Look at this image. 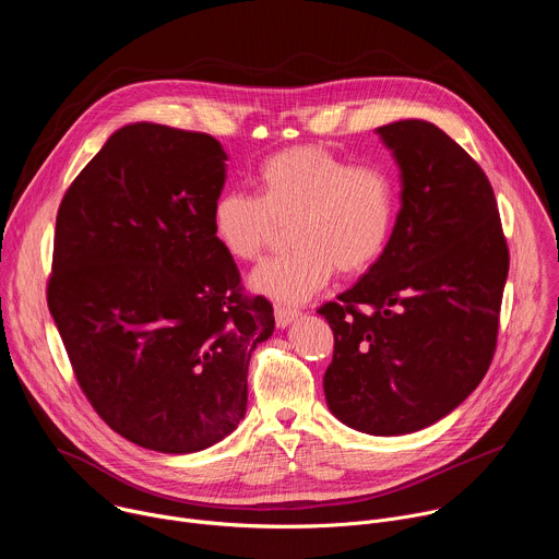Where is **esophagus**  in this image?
<instances>
[{
	"instance_id": "34e87169",
	"label": "esophagus",
	"mask_w": 559,
	"mask_h": 559,
	"mask_svg": "<svg viewBox=\"0 0 559 559\" xmlns=\"http://www.w3.org/2000/svg\"><path fill=\"white\" fill-rule=\"evenodd\" d=\"M274 316H276V325L283 330V328H287L292 321H296V318H298V309H296V307H287V305H276Z\"/></svg>"
}]
</instances>
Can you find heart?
<instances>
[{
  "mask_svg": "<svg viewBox=\"0 0 559 559\" xmlns=\"http://www.w3.org/2000/svg\"><path fill=\"white\" fill-rule=\"evenodd\" d=\"M259 197L229 190L212 205V229L236 261H257L289 223L294 250L263 263L252 287L278 302H300L338 270L367 272L384 252L395 214L393 177L373 164L352 166L325 145H294L259 168Z\"/></svg>",
  "mask_w": 559,
  "mask_h": 559,
  "instance_id": "heart-1",
  "label": "heart"
}]
</instances>
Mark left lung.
Segmentation results:
<instances>
[{
  "label": "left lung",
  "mask_w": 559,
  "mask_h": 559,
  "mask_svg": "<svg viewBox=\"0 0 559 559\" xmlns=\"http://www.w3.org/2000/svg\"><path fill=\"white\" fill-rule=\"evenodd\" d=\"M403 177L382 257L318 307L334 332L323 386L332 414L371 436H403L451 414L498 345L509 246L493 188L438 126L376 130Z\"/></svg>",
  "instance_id": "8db88e82"
}]
</instances>
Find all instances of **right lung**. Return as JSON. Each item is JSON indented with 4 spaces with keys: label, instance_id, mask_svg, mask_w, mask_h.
Segmentation results:
<instances>
[{
    "label": "right lung",
    "instance_id": "obj_1",
    "mask_svg": "<svg viewBox=\"0 0 559 559\" xmlns=\"http://www.w3.org/2000/svg\"><path fill=\"white\" fill-rule=\"evenodd\" d=\"M227 154L205 132L117 130L66 190L48 309L99 418L158 453H192L248 409L254 347L274 332L212 229Z\"/></svg>",
    "mask_w": 559,
    "mask_h": 559
}]
</instances>
